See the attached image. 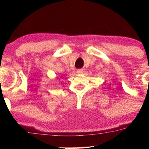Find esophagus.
<instances>
[{
	"label": "esophagus",
	"mask_w": 149,
	"mask_h": 149,
	"mask_svg": "<svg viewBox=\"0 0 149 149\" xmlns=\"http://www.w3.org/2000/svg\"><path fill=\"white\" fill-rule=\"evenodd\" d=\"M77 72V73H79V74H82V73L83 72V69H78Z\"/></svg>",
	"instance_id": "esophagus-1"
}]
</instances>
